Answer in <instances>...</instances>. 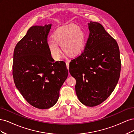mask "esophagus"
I'll return each mask as SVG.
<instances>
[{"instance_id":"34e87169","label":"esophagus","mask_w":134,"mask_h":134,"mask_svg":"<svg viewBox=\"0 0 134 134\" xmlns=\"http://www.w3.org/2000/svg\"><path fill=\"white\" fill-rule=\"evenodd\" d=\"M66 67L68 68V69H69V60L66 61Z\"/></svg>"}]
</instances>
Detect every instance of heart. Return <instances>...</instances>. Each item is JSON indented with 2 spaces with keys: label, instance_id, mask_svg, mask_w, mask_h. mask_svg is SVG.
<instances>
[{
  "label": "heart",
  "instance_id": "obj_1",
  "mask_svg": "<svg viewBox=\"0 0 134 134\" xmlns=\"http://www.w3.org/2000/svg\"><path fill=\"white\" fill-rule=\"evenodd\" d=\"M86 34L82 28L73 24L61 27L54 32V38L47 42L48 47L52 57L56 60L60 59L62 51L71 56H76L82 52L85 46Z\"/></svg>",
  "mask_w": 134,
  "mask_h": 134
}]
</instances>
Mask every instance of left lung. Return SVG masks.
<instances>
[{"mask_svg":"<svg viewBox=\"0 0 134 134\" xmlns=\"http://www.w3.org/2000/svg\"><path fill=\"white\" fill-rule=\"evenodd\" d=\"M90 35L86 46L71 60L69 72L76 79L75 92L80 102L94 107L111 95L121 71L120 50L116 40L100 23H88Z\"/></svg>","mask_w":134,"mask_h":134,"instance_id":"8db88e82","label":"left lung"}]
</instances>
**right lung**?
<instances>
[{
  "mask_svg": "<svg viewBox=\"0 0 134 134\" xmlns=\"http://www.w3.org/2000/svg\"><path fill=\"white\" fill-rule=\"evenodd\" d=\"M51 24L34 26L16 44L13 76L15 87L27 102L39 109L57 102L68 70L63 61L55 62L48 47Z\"/></svg>",
  "mask_w": 134,
  "mask_h": 134,
  "instance_id": "1",
  "label": "right lung"
}]
</instances>
